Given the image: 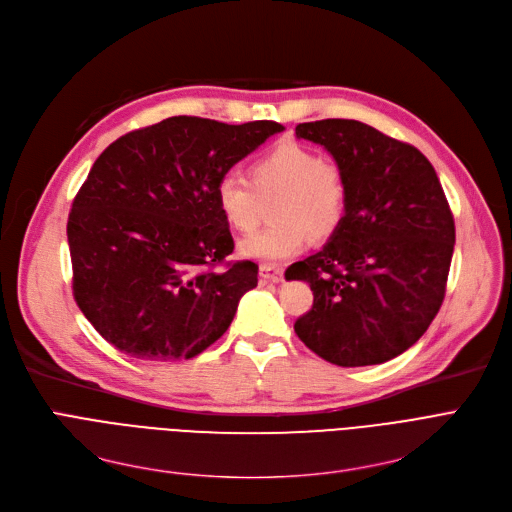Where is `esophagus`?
Masks as SVG:
<instances>
[{
	"mask_svg": "<svg viewBox=\"0 0 512 512\" xmlns=\"http://www.w3.org/2000/svg\"><path fill=\"white\" fill-rule=\"evenodd\" d=\"M259 276L263 282H280L282 280V267L280 265H272V263H263L259 267Z\"/></svg>",
	"mask_w": 512,
	"mask_h": 512,
	"instance_id": "esophagus-1",
	"label": "esophagus"
}]
</instances>
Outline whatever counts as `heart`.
Here are the masks:
<instances>
[{
  "label": "heart",
  "instance_id": "1",
  "mask_svg": "<svg viewBox=\"0 0 512 512\" xmlns=\"http://www.w3.org/2000/svg\"><path fill=\"white\" fill-rule=\"evenodd\" d=\"M272 201L274 222L238 245L242 257L276 263L305 249L309 236L332 238L346 220L348 180L334 159L297 141H278L249 166V182L226 174L215 184V205L224 222L247 234L261 220V203Z\"/></svg>",
  "mask_w": 512,
  "mask_h": 512
}]
</instances>
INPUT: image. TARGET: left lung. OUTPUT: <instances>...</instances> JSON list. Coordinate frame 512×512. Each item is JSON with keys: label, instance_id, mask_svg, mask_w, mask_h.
<instances>
[{"label": "left lung", "instance_id": "1", "mask_svg": "<svg viewBox=\"0 0 512 512\" xmlns=\"http://www.w3.org/2000/svg\"><path fill=\"white\" fill-rule=\"evenodd\" d=\"M297 137L332 153L351 203L328 245L286 270L313 290L294 332L334 365L386 363L425 334L444 301L454 218L442 184L417 147L357 120L305 122Z\"/></svg>", "mask_w": 512, "mask_h": 512}]
</instances>
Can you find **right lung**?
Masks as SVG:
<instances>
[{"instance_id": "1", "label": "right lung", "mask_w": 512, "mask_h": 512, "mask_svg": "<svg viewBox=\"0 0 512 512\" xmlns=\"http://www.w3.org/2000/svg\"><path fill=\"white\" fill-rule=\"evenodd\" d=\"M280 130L272 120L174 116L97 157L68 215L72 292L118 351L193 359L228 330L259 267L226 261L234 240L215 184Z\"/></svg>"}]
</instances>
